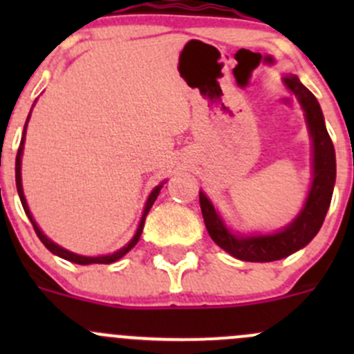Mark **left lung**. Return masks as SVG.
<instances>
[{
  "mask_svg": "<svg viewBox=\"0 0 354 354\" xmlns=\"http://www.w3.org/2000/svg\"><path fill=\"white\" fill-rule=\"evenodd\" d=\"M284 84L298 97L299 104L305 109L306 123H308L313 142L312 190L299 216L279 233L260 234V236H234L217 216L210 200L202 192L198 195L203 223L214 243L245 262H274L308 245L322 227L330 205L332 190H334L335 152L327 133L326 123H324V114L319 101L295 75L284 77Z\"/></svg>",
  "mask_w": 354,
  "mask_h": 354,
  "instance_id": "8db88e82",
  "label": "left lung"
}]
</instances>
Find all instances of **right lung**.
I'll return each instance as SVG.
<instances>
[{"instance_id":"add662e5","label":"right lung","mask_w":354,"mask_h":354,"mask_svg":"<svg viewBox=\"0 0 354 354\" xmlns=\"http://www.w3.org/2000/svg\"><path fill=\"white\" fill-rule=\"evenodd\" d=\"M28 116H30V114H28ZM27 121H28V118H27ZM25 128H27V123H25ZM25 128H24V137H22V142H20L19 152H17V160H15V181H17V190H19V197H20V202H22V205H24V210H25V214H27V216H28V219H30V223H32V226H34V231H35V234H37V236H39V240H41L42 243H44L46 248H48L49 252H51V253H55V255L62 257V259L68 260V262L78 263V266H88V263H113V262H116V260H120L121 257L124 255V253H128V252H130V250L133 248L135 245H137V241L140 240V234H142V231H144L145 217H147L149 210H151V207H152V203L156 202V198H157V195H159V192H160V188H162V185H159V187H156L154 190H152L151 197H149L147 203H145L144 216H142V221H140V224H138V230H137V233H135V236L131 238V241H130V243H128L127 246H123V248H121V250H118V252L111 253V255H102V257H82V255H77V253H71V252H68V250L62 248V246H58V245H56V243H53L51 240H48V238H46L44 234H42V231L39 230V227H37V224H35V221L32 219V216H30V210H28V207H27V202H25V197H24V190H22V176H20V164H22V151H24V140H25Z\"/></svg>"}]
</instances>
